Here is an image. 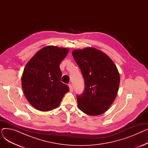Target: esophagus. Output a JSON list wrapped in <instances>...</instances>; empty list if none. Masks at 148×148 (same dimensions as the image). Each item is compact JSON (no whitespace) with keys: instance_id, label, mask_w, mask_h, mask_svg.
<instances>
[{"instance_id":"esophagus-1","label":"esophagus","mask_w":148,"mask_h":148,"mask_svg":"<svg viewBox=\"0 0 148 148\" xmlns=\"http://www.w3.org/2000/svg\"><path fill=\"white\" fill-rule=\"evenodd\" d=\"M68 86H69V90L71 91V92H73V88L72 84H69Z\"/></svg>"}]
</instances>
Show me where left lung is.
<instances>
[{
  "mask_svg": "<svg viewBox=\"0 0 148 148\" xmlns=\"http://www.w3.org/2000/svg\"><path fill=\"white\" fill-rule=\"evenodd\" d=\"M72 54L84 80V90L77 95L79 109L88 115L106 112L117 95L120 76L112 60L93 47L75 50Z\"/></svg>",
  "mask_w": 148,
  "mask_h": 148,
  "instance_id": "1",
  "label": "left lung"
}]
</instances>
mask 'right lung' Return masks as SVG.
<instances>
[{"label": "right lung", "instance_id": "right-lung-1", "mask_svg": "<svg viewBox=\"0 0 148 148\" xmlns=\"http://www.w3.org/2000/svg\"><path fill=\"white\" fill-rule=\"evenodd\" d=\"M69 50L56 46H46L27 62L21 77L22 89L29 101L36 109L48 112L57 108L68 85L60 82L61 62Z\"/></svg>", "mask_w": 148, "mask_h": 148}]
</instances>
